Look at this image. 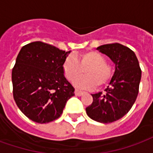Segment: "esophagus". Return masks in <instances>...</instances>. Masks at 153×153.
I'll list each match as a JSON object with an SVG mask.
<instances>
[{
	"label": "esophagus",
	"mask_w": 153,
	"mask_h": 153,
	"mask_svg": "<svg viewBox=\"0 0 153 153\" xmlns=\"http://www.w3.org/2000/svg\"><path fill=\"white\" fill-rule=\"evenodd\" d=\"M74 94L76 95V96H82L83 94V92H82V91H79V90H77L75 89V91H74Z\"/></svg>",
	"instance_id": "esophagus-1"
}]
</instances>
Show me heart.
Returning <instances> with one entry per match:
<instances>
[{"label": "heart", "mask_w": 153, "mask_h": 153, "mask_svg": "<svg viewBox=\"0 0 153 153\" xmlns=\"http://www.w3.org/2000/svg\"><path fill=\"white\" fill-rule=\"evenodd\" d=\"M85 75L74 82V86L83 89L102 88L109 83L112 78L113 70L102 54L94 51H85L76 57L67 56L62 63V71L67 80L72 82L82 70Z\"/></svg>", "instance_id": "1"}]
</instances>
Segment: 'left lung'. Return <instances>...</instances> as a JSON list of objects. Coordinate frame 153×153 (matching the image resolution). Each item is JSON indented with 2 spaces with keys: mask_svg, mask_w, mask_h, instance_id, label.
Masks as SVG:
<instances>
[{
  "mask_svg": "<svg viewBox=\"0 0 153 153\" xmlns=\"http://www.w3.org/2000/svg\"><path fill=\"white\" fill-rule=\"evenodd\" d=\"M115 64L114 75L106 93L92 94L93 103L86 108L90 118L103 124L116 121L129 111L138 97L142 71L134 52L120 43L97 47Z\"/></svg>",
  "mask_w": 153,
  "mask_h": 153,
  "instance_id": "left-lung-1",
  "label": "left lung"
}]
</instances>
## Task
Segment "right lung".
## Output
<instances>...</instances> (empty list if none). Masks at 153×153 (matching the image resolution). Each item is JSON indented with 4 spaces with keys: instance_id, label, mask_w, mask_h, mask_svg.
I'll list each match as a JSON object with an SVG mask.
<instances>
[{
    "instance_id": "1",
    "label": "right lung",
    "mask_w": 153,
    "mask_h": 153,
    "mask_svg": "<svg viewBox=\"0 0 153 153\" xmlns=\"http://www.w3.org/2000/svg\"><path fill=\"white\" fill-rule=\"evenodd\" d=\"M70 52L42 42L27 44L19 51L12 70L13 97L33 121L45 124L58 119L74 95L62 71Z\"/></svg>"
}]
</instances>
